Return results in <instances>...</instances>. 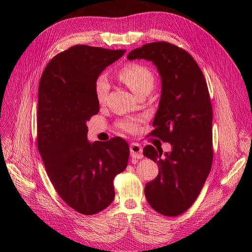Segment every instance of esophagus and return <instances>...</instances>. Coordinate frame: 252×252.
I'll use <instances>...</instances> for the list:
<instances>
[{
	"mask_svg": "<svg viewBox=\"0 0 252 252\" xmlns=\"http://www.w3.org/2000/svg\"><path fill=\"white\" fill-rule=\"evenodd\" d=\"M130 156L134 159H140L143 158V149L138 143H132L130 145Z\"/></svg>",
	"mask_w": 252,
	"mask_h": 252,
	"instance_id": "obj_1",
	"label": "esophagus"
}]
</instances>
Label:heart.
Masks as SVG:
<instances>
[{"mask_svg":"<svg viewBox=\"0 0 252 252\" xmlns=\"http://www.w3.org/2000/svg\"><path fill=\"white\" fill-rule=\"evenodd\" d=\"M119 77L125 85L138 95L144 91H151L155 86V75L147 66L139 63H129L122 68ZM109 91V81L106 74H100L94 82V94L97 102L103 103ZM119 127L124 131L134 133L139 130V120L129 118L121 121Z\"/></svg>","mask_w":252,"mask_h":252,"instance_id":"b5f03b06","label":"heart"}]
</instances>
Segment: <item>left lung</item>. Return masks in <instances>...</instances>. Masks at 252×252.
I'll list each match as a JSON object with an SVG mask.
<instances>
[{"label": "left lung", "mask_w": 252, "mask_h": 252, "mask_svg": "<svg viewBox=\"0 0 252 252\" xmlns=\"http://www.w3.org/2000/svg\"><path fill=\"white\" fill-rule=\"evenodd\" d=\"M128 60L151 61L162 80V93L151 135L171 145L144 148L157 162L158 177L145 186L149 205L166 217L185 212L199 196L211 169L212 108L201 68L189 53L173 44L154 42L133 49Z\"/></svg>", "instance_id": "left-lung-1"}]
</instances>
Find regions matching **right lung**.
<instances>
[{"mask_svg": "<svg viewBox=\"0 0 252 252\" xmlns=\"http://www.w3.org/2000/svg\"><path fill=\"white\" fill-rule=\"evenodd\" d=\"M125 49L75 45L45 67L37 100V148L53 187L67 205L91 216L114 199L129 146L122 138L89 143L87 121L100 110L94 82Z\"/></svg>", "mask_w": 252, "mask_h": 252, "instance_id": "right-lung-1", "label": "right lung"}]
</instances>
